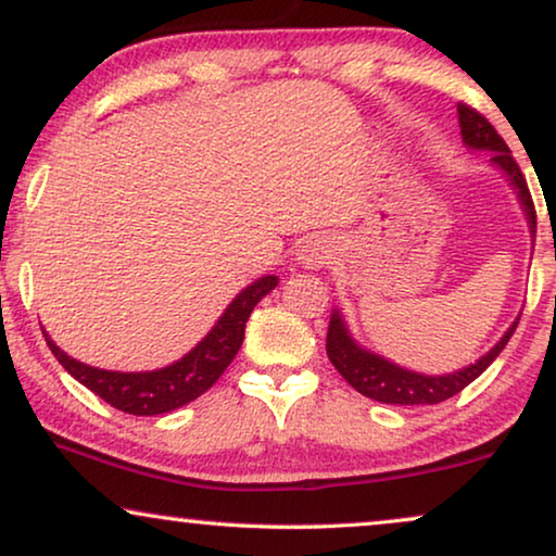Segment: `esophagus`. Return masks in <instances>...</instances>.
I'll list each match as a JSON object with an SVG mask.
<instances>
[{"label":"esophagus","instance_id":"34e87169","mask_svg":"<svg viewBox=\"0 0 556 556\" xmlns=\"http://www.w3.org/2000/svg\"><path fill=\"white\" fill-rule=\"evenodd\" d=\"M331 257V240L326 235H311L299 250V261L306 268H321Z\"/></svg>","mask_w":556,"mask_h":556}]
</instances>
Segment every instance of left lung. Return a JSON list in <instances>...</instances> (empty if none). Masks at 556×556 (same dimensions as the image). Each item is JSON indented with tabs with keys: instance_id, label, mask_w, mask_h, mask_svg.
<instances>
[{
	"instance_id": "1",
	"label": "left lung",
	"mask_w": 556,
	"mask_h": 556,
	"mask_svg": "<svg viewBox=\"0 0 556 556\" xmlns=\"http://www.w3.org/2000/svg\"><path fill=\"white\" fill-rule=\"evenodd\" d=\"M458 124H460L463 141H466L468 147L493 151L491 162L498 164L501 169L508 174V181L519 189V200L523 204V212H527L529 227L531 232H536L534 200H531L527 177L521 174L519 164H516V159L511 156V149L506 147V141L501 139L496 128L491 126V121L485 118L483 113L470 109L468 103H458ZM516 326H519V321H514L511 329L504 333V339H501L498 344L493 346L489 354L481 356L476 364H470V367L453 371V375H445V377L417 375V371L394 367L392 362L382 359V356L364 352V349L356 346L352 337L346 333V326L339 318V314H333L329 321V333H326V354H329V359L333 367H337L339 375L344 377L356 392H362L364 397L384 402V405H438V402L451 400L453 394L466 390L476 377H481L483 371L489 369V364L496 359L501 349H504L508 344V339L514 337Z\"/></svg>"
}]
</instances>
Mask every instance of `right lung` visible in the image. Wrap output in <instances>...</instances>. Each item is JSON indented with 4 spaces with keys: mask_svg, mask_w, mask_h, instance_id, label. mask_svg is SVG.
Masks as SVG:
<instances>
[{
    "mask_svg": "<svg viewBox=\"0 0 556 556\" xmlns=\"http://www.w3.org/2000/svg\"><path fill=\"white\" fill-rule=\"evenodd\" d=\"M276 286V276H265L255 280L253 286H248L219 316L215 329L185 359L156 371H136V375L131 371L128 375V371L88 367V364L75 362L73 356L60 352V346L52 344L48 333H42L50 352L55 354V359L63 364L65 371H71V377L86 384L90 392H96L111 407L128 415H162L197 400L223 377V371L230 367L242 339H245V324L253 314L255 303L263 295H268Z\"/></svg>",
    "mask_w": 556,
    "mask_h": 556,
    "instance_id": "1",
    "label": "right lung"
}]
</instances>
